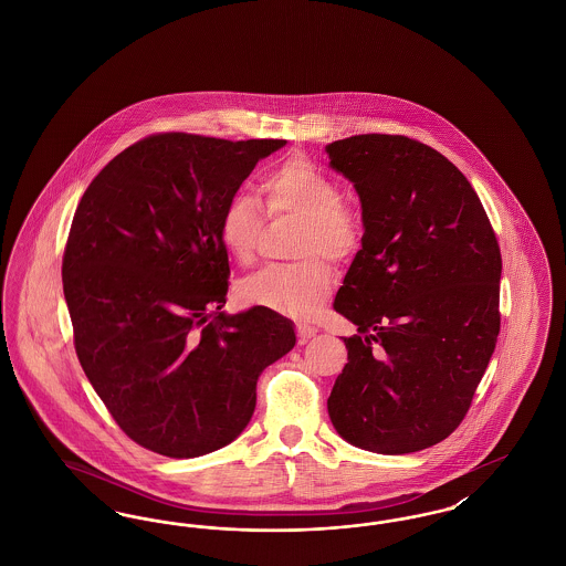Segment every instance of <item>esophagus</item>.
Wrapping results in <instances>:
<instances>
[{
	"label": "esophagus",
	"instance_id": "34e87169",
	"mask_svg": "<svg viewBox=\"0 0 566 566\" xmlns=\"http://www.w3.org/2000/svg\"><path fill=\"white\" fill-rule=\"evenodd\" d=\"M318 333L316 326H310V324H296V339L298 344H305L307 339H312L314 335Z\"/></svg>",
	"mask_w": 566,
	"mask_h": 566
}]
</instances>
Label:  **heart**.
I'll return each instance as SVG.
<instances>
[{
    "label": "heart",
    "instance_id": "heart-1",
    "mask_svg": "<svg viewBox=\"0 0 566 566\" xmlns=\"http://www.w3.org/2000/svg\"><path fill=\"white\" fill-rule=\"evenodd\" d=\"M259 190L271 216H298L293 243L298 259L252 273L240 284V296L284 316L310 318L335 286V270L324 256L339 265L352 261L365 238L363 220L342 199L337 180L301 155L271 165ZM263 231L259 201L245 190L231 192L218 214V238L229 256L240 265L254 263Z\"/></svg>",
    "mask_w": 566,
    "mask_h": 566
}]
</instances>
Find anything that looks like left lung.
Here are the masks:
<instances>
[{"instance_id":"left-lung-1","label":"left lung","mask_w":566,"mask_h":566,"mask_svg":"<svg viewBox=\"0 0 566 566\" xmlns=\"http://www.w3.org/2000/svg\"><path fill=\"white\" fill-rule=\"evenodd\" d=\"M354 182L365 238L335 312L358 326L328 416L352 446L409 454L464 420L501 331V248L454 163L407 135L326 146Z\"/></svg>"}]
</instances>
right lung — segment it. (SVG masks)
I'll use <instances>...</instances> for the list:
<instances>
[{
  "label": "right lung",
  "instance_id": "1",
  "mask_svg": "<svg viewBox=\"0 0 566 566\" xmlns=\"http://www.w3.org/2000/svg\"><path fill=\"white\" fill-rule=\"evenodd\" d=\"M286 139L155 134L84 190L63 252V293L82 369L120 431L169 458L231 443L256 379L295 346L289 318L227 303L218 214Z\"/></svg>",
  "mask_w": 566,
  "mask_h": 566
}]
</instances>
